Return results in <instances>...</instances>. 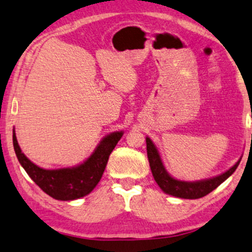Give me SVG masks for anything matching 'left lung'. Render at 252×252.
Listing matches in <instances>:
<instances>
[{
    "mask_svg": "<svg viewBox=\"0 0 252 252\" xmlns=\"http://www.w3.org/2000/svg\"><path fill=\"white\" fill-rule=\"evenodd\" d=\"M146 150L151 170H152L153 177L158 183V186L162 189V191H165L166 193L184 199H197L209 194L211 191H213L216 188L219 187L223 181H226L231 174L235 172L241 161H237L235 165L231 167L230 169H228L226 173L213 177V179L198 181V182H184V181L173 179L166 172L159 156V152H158L156 145H154L150 138H146Z\"/></svg>",
    "mask_w": 252,
    "mask_h": 252,
    "instance_id": "obj_1",
    "label": "left lung"
}]
</instances>
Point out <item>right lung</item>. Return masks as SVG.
Returning a JSON list of instances; mask_svg holds the SVG:
<instances>
[{"instance_id": "1", "label": "right lung", "mask_w": 252, "mask_h": 252, "mask_svg": "<svg viewBox=\"0 0 252 252\" xmlns=\"http://www.w3.org/2000/svg\"><path fill=\"white\" fill-rule=\"evenodd\" d=\"M122 135V131H116L105 137L92 156L82 165L73 168L54 170L40 168L24 156L17 143L15 130L12 140L18 161L36 186L40 187V189L55 199L73 200L89 194L99 183L105 172L110 153L113 152L114 147L116 146Z\"/></svg>"}]
</instances>
